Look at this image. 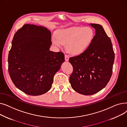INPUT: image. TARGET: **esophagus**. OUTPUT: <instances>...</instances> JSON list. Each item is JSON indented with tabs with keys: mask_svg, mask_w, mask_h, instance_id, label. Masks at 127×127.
Segmentation results:
<instances>
[{
	"mask_svg": "<svg viewBox=\"0 0 127 127\" xmlns=\"http://www.w3.org/2000/svg\"><path fill=\"white\" fill-rule=\"evenodd\" d=\"M65 60L66 61H68L69 56L68 55H65Z\"/></svg>",
	"mask_w": 127,
	"mask_h": 127,
	"instance_id": "34e87169",
	"label": "esophagus"
}]
</instances>
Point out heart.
Instances as JSON below:
<instances>
[{
    "label": "heart",
    "mask_w": 127,
    "mask_h": 127,
    "mask_svg": "<svg viewBox=\"0 0 127 127\" xmlns=\"http://www.w3.org/2000/svg\"><path fill=\"white\" fill-rule=\"evenodd\" d=\"M94 36V31L89 27H70L59 30L52 41L58 47L66 44V49L69 53L79 55L89 47Z\"/></svg>",
    "instance_id": "heart-1"
}]
</instances>
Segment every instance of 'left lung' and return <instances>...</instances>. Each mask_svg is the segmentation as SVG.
I'll return each instance as SVG.
<instances>
[{
    "mask_svg": "<svg viewBox=\"0 0 127 127\" xmlns=\"http://www.w3.org/2000/svg\"><path fill=\"white\" fill-rule=\"evenodd\" d=\"M95 29L93 41L83 53L71 57L73 72L69 78L71 88L84 95H91L107 85L112 74L115 55L111 39L100 25L91 24Z\"/></svg>",
    "mask_w": 127,
    "mask_h": 127,
    "instance_id": "left-lung-1",
    "label": "left lung"
}]
</instances>
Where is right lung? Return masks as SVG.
Returning <instances> with one entry per match:
<instances>
[{
  "label": "right lung",
  "instance_id": "right-lung-1",
  "mask_svg": "<svg viewBox=\"0 0 127 127\" xmlns=\"http://www.w3.org/2000/svg\"><path fill=\"white\" fill-rule=\"evenodd\" d=\"M51 32L43 26L26 24L13 37L8 70L16 87L38 96L51 88L53 77L65 61L61 52L50 51Z\"/></svg>",
  "mask_w": 127,
  "mask_h": 127
}]
</instances>
